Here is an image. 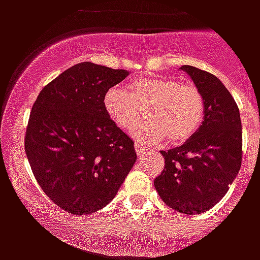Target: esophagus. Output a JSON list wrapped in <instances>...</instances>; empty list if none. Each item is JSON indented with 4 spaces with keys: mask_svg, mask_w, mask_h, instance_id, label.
Returning a JSON list of instances; mask_svg holds the SVG:
<instances>
[{
    "mask_svg": "<svg viewBox=\"0 0 260 260\" xmlns=\"http://www.w3.org/2000/svg\"><path fill=\"white\" fill-rule=\"evenodd\" d=\"M135 151L138 155H143L147 151V148L143 144H139V143H135Z\"/></svg>",
    "mask_w": 260,
    "mask_h": 260,
    "instance_id": "1",
    "label": "esophagus"
}]
</instances>
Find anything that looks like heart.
Masks as SVG:
<instances>
[{
	"mask_svg": "<svg viewBox=\"0 0 260 260\" xmlns=\"http://www.w3.org/2000/svg\"><path fill=\"white\" fill-rule=\"evenodd\" d=\"M105 109L120 129L134 132L148 116L136 136L150 143L167 138L171 143L189 140L201 126L205 104L201 91L175 78H143L129 90L114 86L105 94Z\"/></svg>",
	"mask_w": 260,
	"mask_h": 260,
	"instance_id": "b5f03b06",
	"label": "heart"
}]
</instances>
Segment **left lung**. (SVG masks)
Wrapping results in <instances>:
<instances>
[{"mask_svg":"<svg viewBox=\"0 0 260 260\" xmlns=\"http://www.w3.org/2000/svg\"><path fill=\"white\" fill-rule=\"evenodd\" d=\"M181 69L201 91L204 121L185 144L162 151L165 169L154 185L171 209L200 214L225 196L240 170L242 121L234 97L217 77L193 66Z\"/></svg>","mask_w":260,"mask_h":260,"instance_id":"left-lung-1","label":"left lung"}]
</instances>
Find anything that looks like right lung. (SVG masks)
I'll return each mask as SVG.
<instances>
[{
  "mask_svg": "<svg viewBox=\"0 0 260 260\" xmlns=\"http://www.w3.org/2000/svg\"><path fill=\"white\" fill-rule=\"evenodd\" d=\"M128 71L90 62L44 86L30 110L25 154L51 201L71 214L102 209L136 162L134 142L110 118L105 94Z\"/></svg>",
  "mask_w": 260,
  "mask_h": 260,
  "instance_id": "right-lung-1",
  "label": "right lung"
}]
</instances>
